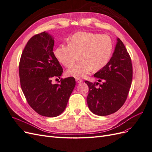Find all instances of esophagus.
Masks as SVG:
<instances>
[{"mask_svg": "<svg viewBox=\"0 0 152 152\" xmlns=\"http://www.w3.org/2000/svg\"><path fill=\"white\" fill-rule=\"evenodd\" d=\"M75 80H76V82H77V83H78V84H80V83H81V82H82V81H83L82 79H79V78H76Z\"/></svg>", "mask_w": 152, "mask_h": 152, "instance_id": "1", "label": "esophagus"}]
</instances>
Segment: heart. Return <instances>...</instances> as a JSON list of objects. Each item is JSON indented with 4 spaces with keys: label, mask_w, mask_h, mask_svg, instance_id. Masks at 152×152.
<instances>
[{
    "label": "heart",
    "mask_w": 152,
    "mask_h": 152,
    "mask_svg": "<svg viewBox=\"0 0 152 152\" xmlns=\"http://www.w3.org/2000/svg\"><path fill=\"white\" fill-rule=\"evenodd\" d=\"M113 44L106 34L79 31L68 39L67 45H61L54 51L59 61L66 67H71L79 58L81 61L68 69L67 75L82 78L93 70H99L108 63L112 53Z\"/></svg>",
    "instance_id": "heart-1"
}]
</instances>
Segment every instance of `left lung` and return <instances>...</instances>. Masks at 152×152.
Masks as SVG:
<instances>
[{"mask_svg":"<svg viewBox=\"0 0 152 152\" xmlns=\"http://www.w3.org/2000/svg\"><path fill=\"white\" fill-rule=\"evenodd\" d=\"M94 77L98 78V82L102 80L103 84L96 88L95 84L85 82L89 87L87 103L89 110L99 116L116 112L126 102L132 79L131 59L120 39L117 38L108 63L94 73Z\"/></svg>","mask_w":152,"mask_h":152,"instance_id":"obj_1","label":"left lung"}]
</instances>
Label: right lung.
Segmentation results:
<instances>
[{
  "label": "right lung",
  "mask_w": 152,
  "mask_h": 152,
  "mask_svg": "<svg viewBox=\"0 0 152 152\" xmlns=\"http://www.w3.org/2000/svg\"><path fill=\"white\" fill-rule=\"evenodd\" d=\"M54 40L46 31L28 40L19 66L21 89L30 107L40 115L57 117L65 110L75 86L70 77L52 83V78L62 75L63 68L53 53Z\"/></svg>",
  "instance_id": "right-lung-1"
}]
</instances>
